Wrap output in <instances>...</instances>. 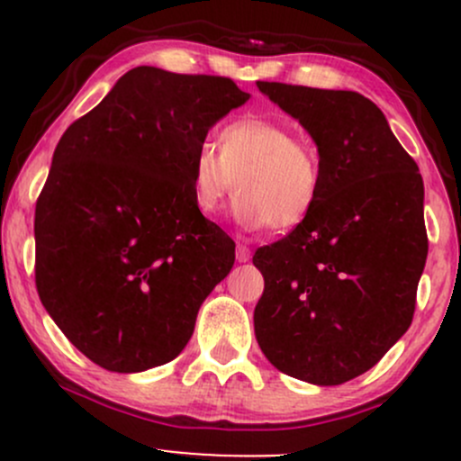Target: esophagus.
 <instances>
[{"label":"esophagus","instance_id":"1","mask_svg":"<svg viewBox=\"0 0 461 461\" xmlns=\"http://www.w3.org/2000/svg\"><path fill=\"white\" fill-rule=\"evenodd\" d=\"M236 260L238 262H249V260H251V249H249L247 245H240V242H238Z\"/></svg>","mask_w":461,"mask_h":461}]
</instances>
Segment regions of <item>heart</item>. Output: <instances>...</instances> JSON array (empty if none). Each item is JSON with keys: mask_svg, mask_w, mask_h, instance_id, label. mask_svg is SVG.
<instances>
[{"mask_svg": "<svg viewBox=\"0 0 461 461\" xmlns=\"http://www.w3.org/2000/svg\"><path fill=\"white\" fill-rule=\"evenodd\" d=\"M234 188L240 197L231 214L242 230H294L319 201V153L294 139L288 125L260 116L238 119L221 130L219 153L203 145L194 156V208L214 214Z\"/></svg>", "mask_w": 461, "mask_h": 461, "instance_id": "b5f03b06", "label": "heart"}]
</instances>
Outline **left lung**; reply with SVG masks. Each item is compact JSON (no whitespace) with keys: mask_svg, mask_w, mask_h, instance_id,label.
I'll return each instance as SVG.
<instances>
[{"mask_svg":"<svg viewBox=\"0 0 461 461\" xmlns=\"http://www.w3.org/2000/svg\"><path fill=\"white\" fill-rule=\"evenodd\" d=\"M319 149L308 219L253 264L258 345L290 377L338 385L366 373L411 325L427 260L425 186L382 110L353 91L258 82Z\"/></svg>","mask_w":461,"mask_h":461,"instance_id":"left-lung-1","label":"left lung"}]
</instances>
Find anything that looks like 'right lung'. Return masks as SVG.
<instances>
[{"mask_svg":"<svg viewBox=\"0 0 461 461\" xmlns=\"http://www.w3.org/2000/svg\"><path fill=\"white\" fill-rule=\"evenodd\" d=\"M247 99L230 77L136 67L58 142L36 201V290L102 368L176 359L234 267V240L194 208L193 162Z\"/></svg>","mask_w":461,"mask_h":461,"instance_id":"add662e5","label":"right lung"}]
</instances>
